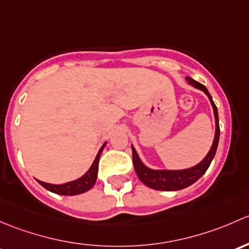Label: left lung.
<instances>
[{
  "label": "left lung",
  "instance_id": "8db88e82",
  "mask_svg": "<svg viewBox=\"0 0 249 249\" xmlns=\"http://www.w3.org/2000/svg\"><path fill=\"white\" fill-rule=\"evenodd\" d=\"M189 85H192L196 89H201L205 92L207 97H209L211 106L213 107L214 120H216V134H214L213 143H212L211 148H210L209 153L206 157L201 160L200 163L196 164V166H192L189 169H183V170H153V169L147 168V166L140 160L139 156H138L135 148L132 146L133 152V164H134L135 173H137L138 178L143 184L152 189H157V191H180V189L186 188V187L191 186L194 182H196L199 178L206 173L209 169L210 164L213 160L214 155H216L217 146L219 142V122H218V111H217V107L214 106L213 101H212L211 94L209 93L207 89L204 85H201L198 81L193 80L192 78H187Z\"/></svg>",
  "mask_w": 249,
  "mask_h": 249
}]
</instances>
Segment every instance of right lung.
<instances>
[{
    "instance_id": "1",
    "label": "right lung",
    "mask_w": 249,
    "mask_h": 249,
    "mask_svg": "<svg viewBox=\"0 0 249 249\" xmlns=\"http://www.w3.org/2000/svg\"><path fill=\"white\" fill-rule=\"evenodd\" d=\"M106 143H103V146L101 147V150L98 151L96 156V160L92 163L91 168L87 170L85 175L81 176L78 180H74L71 182H67V183L63 184H51L47 183V182L38 181V183L42 184L45 189L53 192V193L60 194V196H78V194L85 193V192L91 189L92 187L94 186L97 180V174H98V163H99V157H101V153L103 151V148L106 147Z\"/></svg>"
}]
</instances>
